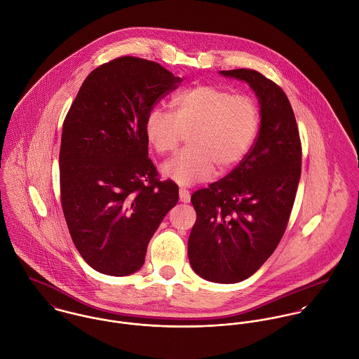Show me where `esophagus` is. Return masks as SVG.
Returning <instances> with one entry per match:
<instances>
[{"instance_id": "34e87169", "label": "esophagus", "mask_w": 359, "mask_h": 359, "mask_svg": "<svg viewBox=\"0 0 359 359\" xmlns=\"http://www.w3.org/2000/svg\"><path fill=\"white\" fill-rule=\"evenodd\" d=\"M179 196H180V201L182 203H190V191L184 187L179 189Z\"/></svg>"}]
</instances>
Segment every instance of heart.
Here are the masks:
<instances>
[{"instance_id":"heart-1","label":"heart","mask_w":359,"mask_h":359,"mask_svg":"<svg viewBox=\"0 0 359 359\" xmlns=\"http://www.w3.org/2000/svg\"><path fill=\"white\" fill-rule=\"evenodd\" d=\"M173 115L154 108L144 133L155 152H173L189 133V148L168 159L161 173L183 186L210 180L216 169L236 168L251 151L261 128L258 102L215 84H196L172 100Z\"/></svg>"}]
</instances>
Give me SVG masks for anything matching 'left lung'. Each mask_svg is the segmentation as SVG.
Listing matches in <instances>:
<instances>
[{"mask_svg": "<svg viewBox=\"0 0 359 359\" xmlns=\"http://www.w3.org/2000/svg\"><path fill=\"white\" fill-rule=\"evenodd\" d=\"M244 80L261 105V128L248 155L223 179L191 196L189 237L194 272L216 283L252 276L280 243L301 176L302 148L286 93L252 69L220 71Z\"/></svg>", "mask_w": 359, "mask_h": 359, "instance_id": "obj_1", "label": "left lung"}]
</instances>
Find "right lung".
<instances>
[{
	"instance_id": "add662e5",
	"label": "right lung",
	"mask_w": 359,
	"mask_h": 359,
	"mask_svg": "<svg viewBox=\"0 0 359 359\" xmlns=\"http://www.w3.org/2000/svg\"><path fill=\"white\" fill-rule=\"evenodd\" d=\"M180 77L156 62L121 57L83 81L62 126L60 184L64 216L79 254L97 272L126 276L177 204L179 187L159 180L144 123Z\"/></svg>"
}]
</instances>
